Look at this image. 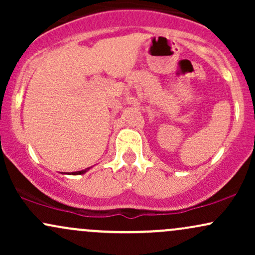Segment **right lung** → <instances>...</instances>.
I'll return each mask as SVG.
<instances>
[{
    "mask_svg": "<svg viewBox=\"0 0 255 255\" xmlns=\"http://www.w3.org/2000/svg\"><path fill=\"white\" fill-rule=\"evenodd\" d=\"M85 171H86V170H81V171H75L74 172V174H73V175H81V174H84V172Z\"/></svg>",
    "mask_w": 255,
    "mask_h": 255,
    "instance_id": "1",
    "label": "right lung"
}]
</instances>
